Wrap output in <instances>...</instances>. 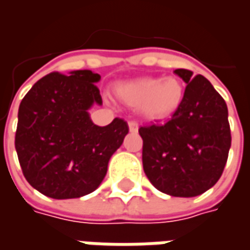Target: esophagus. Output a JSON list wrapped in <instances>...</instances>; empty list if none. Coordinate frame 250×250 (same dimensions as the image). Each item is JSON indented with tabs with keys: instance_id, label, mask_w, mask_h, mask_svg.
I'll list each match as a JSON object with an SVG mask.
<instances>
[{
	"instance_id": "34e87169",
	"label": "esophagus",
	"mask_w": 250,
	"mask_h": 250,
	"mask_svg": "<svg viewBox=\"0 0 250 250\" xmlns=\"http://www.w3.org/2000/svg\"><path fill=\"white\" fill-rule=\"evenodd\" d=\"M128 128H130V132H138L139 125L136 122H128Z\"/></svg>"
}]
</instances>
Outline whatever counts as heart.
<instances>
[{
	"mask_svg": "<svg viewBox=\"0 0 250 250\" xmlns=\"http://www.w3.org/2000/svg\"><path fill=\"white\" fill-rule=\"evenodd\" d=\"M114 92L123 103L138 107L147 119L166 120L173 118L184 103L185 85L175 76L141 77L118 83Z\"/></svg>",
	"mask_w": 250,
	"mask_h": 250,
	"instance_id": "1",
	"label": "heart"
}]
</instances>
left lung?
Listing matches in <instances>:
<instances>
[{
    "label": "left lung",
    "mask_w": 250,
    "mask_h": 250,
    "mask_svg": "<svg viewBox=\"0 0 250 250\" xmlns=\"http://www.w3.org/2000/svg\"><path fill=\"white\" fill-rule=\"evenodd\" d=\"M188 85L184 103L166 125L139 128L142 162L155 188L173 197H197L213 188L230 148L228 107L202 75L175 69Z\"/></svg>",
    "instance_id": "8db88e82"
}]
</instances>
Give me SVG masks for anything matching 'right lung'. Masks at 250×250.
I'll list each match as a JSON object with an SVG mask.
<instances>
[{
    "label": "right lung",
    "instance_id": "right-lung-1",
    "mask_svg": "<svg viewBox=\"0 0 250 250\" xmlns=\"http://www.w3.org/2000/svg\"><path fill=\"white\" fill-rule=\"evenodd\" d=\"M99 82L100 75L89 69L66 76L53 72L20 104L16 151L26 181L46 197L80 198L95 191L128 134L119 118L104 127L91 119L89 109L103 104Z\"/></svg>",
    "mask_w": 250,
    "mask_h": 250
}]
</instances>
